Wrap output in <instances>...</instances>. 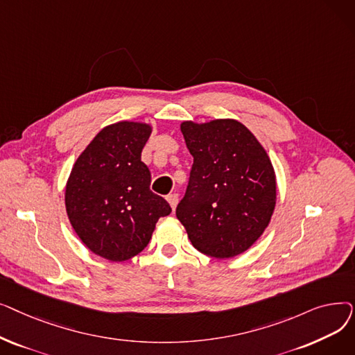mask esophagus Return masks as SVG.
I'll return each mask as SVG.
<instances>
[{"label":"esophagus","mask_w":355,"mask_h":355,"mask_svg":"<svg viewBox=\"0 0 355 355\" xmlns=\"http://www.w3.org/2000/svg\"><path fill=\"white\" fill-rule=\"evenodd\" d=\"M166 200H168V202H170V206H171V209H173V211L175 210V207H177V204H178V194H170L166 197Z\"/></svg>","instance_id":"1"}]
</instances>
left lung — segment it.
<instances>
[{"label": "left lung", "mask_w": 355, "mask_h": 355, "mask_svg": "<svg viewBox=\"0 0 355 355\" xmlns=\"http://www.w3.org/2000/svg\"><path fill=\"white\" fill-rule=\"evenodd\" d=\"M181 132L194 162L177 218L204 254L229 259L246 252L276 204V175L265 148L234 119L185 121Z\"/></svg>", "instance_id": "obj_1"}]
</instances>
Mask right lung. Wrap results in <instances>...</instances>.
Wrapping results in <instances>:
<instances>
[{
    "mask_svg": "<svg viewBox=\"0 0 355 355\" xmlns=\"http://www.w3.org/2000/svg\"><path fill=\"white\" fill-rule=\"evenodd\" d=\"M153 128L122 121L103 128L74 162L66 184L71 227L95 254L123 262L142 252L159 217L171 213L149 190L151 173L141 161Z\"/></svg>",
    "mask_w": 355,
    "mask_h": 355,
    "instance_id": "add662e5",
    "label": "right lung"
}]
</instances>
